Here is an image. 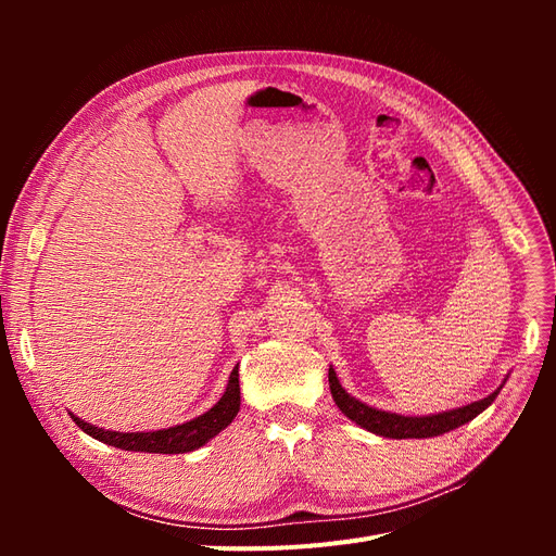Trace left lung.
I'll list each match as a JSON object with an SVG mask.
<instances>
[{
    "instance_id": "1",
    "label": "left lung",
    "mask_w": 556,
    "mask_h": 556,
    "mask_svg": "<svg viewBox=\"0 0 556 556\" xmlns=\"http://www.w3.org/2000/svg\"><path fill=\"white\" fill-rule=\"evenodd\" d=\"M329 390L336 401V406L341 408L345 417H350L352 422H357L366 431L384 435V439H431V435H441L445 431L457 429L470 419L478 417L486 406H492V401L498 396L501 387L496 392H492L486 399L468 403L464 408H454L447 413L439 415H425V417H406V415H396V413H384L376 410L371 406H366L359 399L350 396L339 378H336L333 368H329Z\"/></svg>"
}]
</instances>
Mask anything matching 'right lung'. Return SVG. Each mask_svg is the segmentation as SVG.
Returning a JSON list of instances; mask_svg holds the SVG:
<instances>
[{
    "label": "right lung",
    "mask_w": 556,
    "mask_h": 556,
    "mask_svg": "<svg viewBox=\"0 0 556 556\" xmlns=\"http://www.w3.org/2000/svg\"><path fill=\"white\" fill-rule=\"evenodd\" d=\"M241 408V387H239V366H233V371L227 382V392L223 399L215 403V406L199 415L190 422L169 427V429H160V431H134V433H121V431H106V429H97L88 422H83L80 417L72 415L74 422L86 431L92 439L102 441L106 445L129 450V452H155V454H182V452H192L208 443L213 435L220 433L227 425H231V419L237 417Z\"/></svg>",
    "instance_id": "add662e5"
}]
</instances>
